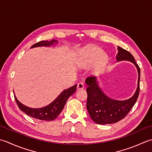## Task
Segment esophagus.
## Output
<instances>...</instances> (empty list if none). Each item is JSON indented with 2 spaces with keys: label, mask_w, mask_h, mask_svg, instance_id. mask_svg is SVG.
I'll list each match as a JSON object with an SVG mask.
<instances>
[{
  "label": "esophagus",
  "mask_w": 152,
  "mask_h": 152,
  "mask_svg": "<svg viewBox=\"0 0 152 152\" xmlns=\"http://www.w3.org/2000/svg\"><path fill=\"white\" fill-rule=\"evenodd\" d=\"M84 88V85L83 83L80 82L77 84V90H82V89Z\"/></svg>",
  "instance_id": "obj_1"
}]
</instances>
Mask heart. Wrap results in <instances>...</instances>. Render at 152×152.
<instances>
[{"instance_id":"heart-1","label":"heart","mask_w":152,"mask_h":152,"mask_svg":"<svg viewBox=\"0 0 152 152\" xmlns=\"http://www.w3.org/2000/svg\"><path fill=\"white\" fill-rule=\"evenodd\" d=\"M89 58L84 64V66H89L96 62L94 68V72L99 73L106 66L108 62V57L105 55L102 54V50L97 47H92L89 49Z\"/></svg>"}]
</instances>
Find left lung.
I'll return each instance as SVG.
<instances>
[{
	"label": "left lung",
	"mask_w": 152,
	"mask_h": 152,
	"mask_svg": "<svg viewBox=\"0 0 152 152\" xmlns=\"http://www.w3.org/2000/svg\"><path fill=\"white\" fill-rule=\"evenodd\" d=\"M116 55L117 62L127 61L131 62L137 68L138 73V86L134 94L129 99L119 101L108 97L99 86L97 77H88L86 79L88 86L87 109L90 117L95 123L99 124H113L123 119L129 113L137 101L140 91V70L136 64L134 56L126 50L117 47Z\"/></svg>",
	"instance_id": "left-lung-1"
}]
</instances>
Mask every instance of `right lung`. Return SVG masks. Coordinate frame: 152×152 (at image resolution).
<instances>
[{"mask_svg":"<svg viewBox=\"0 0 152 152\" xmlns=\"http://www.w3.org/2000/svg\"><path fill=\"white\" fill-rule=\"evenodd\" d=\"M58 43V41L55 39L51 41H42L34 44L31 46V48L38 47H50L57 45ZM76 86L77 85L76 84L63 90L53 102L41 108H31L27 107L19 102L14 93V95L19 109L27 115L39 120L50 121L55 120L61 113L68 98L76 91Z\"/></svg>","mask_w":152,"mask_h":152,"instance_id":"add662e5","label":"right lung"}]
</instances>
